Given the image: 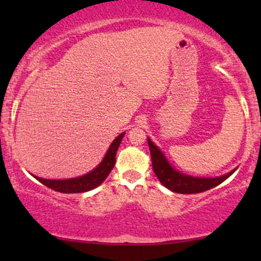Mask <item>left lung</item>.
<instances>
[{"label": "left lung", "instance_id": "left-lung-1", "mask_svg": "<svg viewBox=\"0 0 261 261\" xmlns=\"http://www.w3.org/2000/svg\"><path fill=\"white\" fill-rule=\"evenodd\" d=\"M148 141V147L149 152H151V158H152V167H153L154 174L157 175V178L160 179V181L169 190L174 191V193L179 194H196V193H202V191L208 190L217 185H220L221 182L226 180L228 176H230L233 173L236 172L232 170L228 174H224L217 178H196V176H190L187 174H182V173L178 172V170L173 168L169 164V162L167 161V158L164 157V154L162 153V151L157 146L152 142L151 140L147 139Z\"/></svg>", "mask_w": 261, "mask_h": 261}]
</instances>
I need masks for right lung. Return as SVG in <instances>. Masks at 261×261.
<instances>
[{"mask_svg": "<svg viewBox=\"0 0 261 261\" xmlns=\"http://www.w3.org/2000/svg\"><path fill=\"white\" fill-rule=\"evenodd\" d=\"M124 133L119 135L115 140L113 141V143L110 145L109 149H108L107 154L104 155L103 161L100 162L99 166L97 168H94L92 172L87 173V174L82 176H77V178L72 179H64V180H51V179H43L35 176L37 179L44 184L45 187L53 189V190L59 191V193H65V194H73V193H86V191L93 190L107 179V176L109 175V173L112 172L114 168V164H115V155L116 151H118L120 142L124 137Z\"/></svg>", "mask_w": 261, "mask_h": 261, "instance_id": "add662e5", "label": "right lung"}]
</instances>
